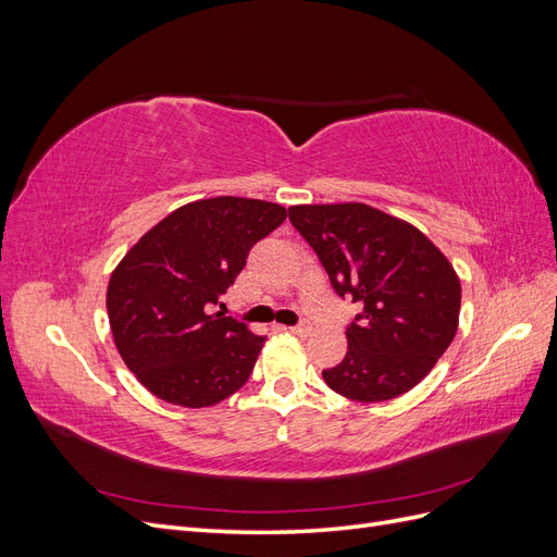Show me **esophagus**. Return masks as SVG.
I'll return each mask as SVG.
<instances>
[{
	"label": "esophagus",
	"mask_w": 557,
	"mask_h": 557,
	"mask_svg": "<svg viewBox=\"0 0 557 557\" xmlns=\"http://www.w3.org/2000/svg\"><path fill=\"white\" fill-rule=\"evenodd\" d=\"M290 332L297 334V336H309L311 334V323H299V325L290 327Z\"/></svg>",
	"instance_id": "1"
}]
</instances>
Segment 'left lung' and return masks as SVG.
<instances>
[{"label": "left lung", "instance_id": "left-lung-1", "mask_svg": "<svg viewBox=\"0 0 557 557\" xmlns=\"http://www.w3.org/2000/svg\"><path fill=\"white\" fill-rule=\"evenodd\" d=\"M334 293L360 313L346 358L323 379L334 393L385 401L428 376L458 332L460 281L423 232L367 205L290 207Z\"/></svg>", "mask_w": 557, "mask_h": 557}]
</instances>
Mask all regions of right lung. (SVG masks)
I'll return each mask as SVG.
<instances>
[{
    "instance_id": "add662e5",
    "label": "right lung",
    "mask_w": 557,
    "mask_h": 557,
    "mask_svg": "<svg viewBox=\"0 0 557 557\" xmlns=\"http://www.w3.org/2000/svg\"><path fill=\"white\" fill-rule=\"evenodd\" d=\"M288 211L246 197L176 209L129 248L107 290L121 358L156 397L211 407L248 381L264 336L215 311L248 252Z\"/></svg>"
}]
</instances>
